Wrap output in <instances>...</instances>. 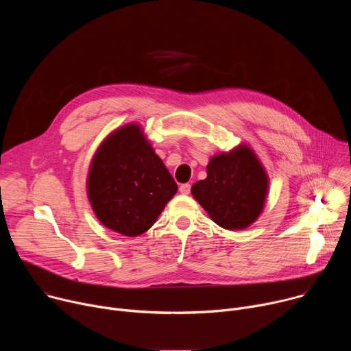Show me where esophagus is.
<instances>
[{
  "instance_id": "34e87169",
  "label": "esophagus",
  "mask_w": 351,
  "mask_h": 351,
  "mask_svg": "<svg viewBox=\"0 0 351 351\" xmlns=\"http://www.w3.org/2000/svg\"><path fill=\"white\" fill-rule=\"evenodd\" d=\"M179 191H180L182 194H189V193H190V184H189V183H183V184H180Z\"/></svg>"
}]
</instances>
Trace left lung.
<instances>
[{"mask_svg":"<svg viewBox=\"0 0 351 351\" xmlns=\"http://www.w3.org/2000/svg\"><path fill=\"white\" fill-rule=\"evenodd\" d=\"M268 175L247 144L214 156L207 178L191 187V194L223 229L240 230L257 221L264 210L269 187Z\"/></svg>","mask_w":351,"mask_h":351,"instance_id":"left-lung-1","label":"left lung"}]
</instances>
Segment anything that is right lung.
Returning a JSON list of instances; mask_svg holds the SVG:
<instances>
[{
	"mask_svg": "<svg viewBox=\"0 0 351 351\" xmlns=\"http://www.w3.org/2000/svg\"><path fill=\"white\" fill-rule=\"evenodd\" d=\"M178 184L137 123L99 144L87 175V197L106 228L134 237L152 228Z\"/></svg>",
	"mask_w": 351,
	"mask_h": 351,
	"instance_id": "obj_1",
	"label": "right lung"
}]
</instances>
